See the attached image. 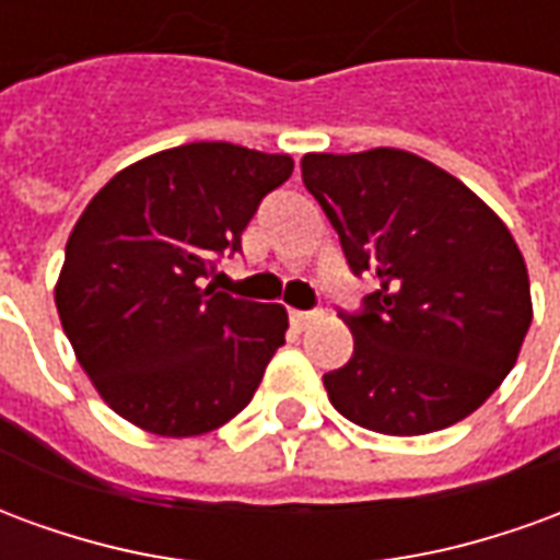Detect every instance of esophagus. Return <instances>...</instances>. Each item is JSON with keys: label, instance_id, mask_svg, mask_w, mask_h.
<instances>
[{"label": "esophagus", "instance_id": "34e87169", "mask_svg": "<svg viewBox=\"0 0 560 560\" xmlns=\"http://www.w3.org/2000/svg\"><path fill=\"white\" fill-rule=\"evenodd\" d=\"M317 317H320V312H300V308H293L291 312V324L296 329H305L308 324H315Z\"/></svg>", "mask_w": 560, "mask_h": 560}]
</instances>
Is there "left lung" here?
<instances>
[{
  "label": "left lung",
  "mask_w": 560,
  "mask_h": 560,
  "mask_svg": "<svg viewBox=\"0 0 560 560\" xmlns=\"http://www.w3.org/2000/svg\"><path fill=\"white\" fill-rule=\"evenodd\" d=\"M303 183L348 267L377 288L348 363L324 375L332 408L363 429L413 438L465 420L501 387L530 327L513 233L468 185L405 149L308 152Z\"/></svg>",
  "instance_id": "obj_1"
}]
</instances>
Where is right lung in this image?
Masks as SVG:
<instances>
[{"mask_svg":"<svg viewBox=\"0 0 560 560\" xmlns=\"http://www.w3.org/2000/svg\"><path fill=\"white\" fill-rule=\"evenodd\" d=\"M293 173L291 155L185 143L128 164L68 236L56 308L110 408L161 438L219 429L252 401L288 312L203 284L240 252L257 203Z\"/></svg>","mask_w":560,"mask_h":560,"instance_id":"right-lung-1","label":"right lung"}]
</instances>
